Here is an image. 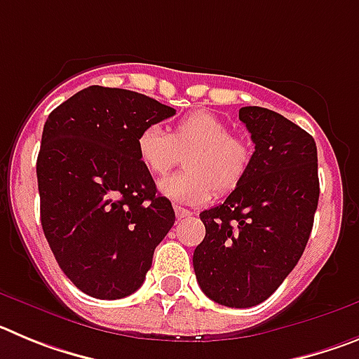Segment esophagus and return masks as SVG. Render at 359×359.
I'll list each match as a JSON object with an SVG mask.
<instances>
[{"instance_id": "34e87169", "label": "esophagus", "mask_w": 359, "mask_h": 359, "mask_svg": "<svg viewBox=\"0 0 359 359\" xmlns=\"http://www.w3.org/2000/svg\"><path fill=\"white\" fill-rule=\"evenodd\" d=\"M174 212H176V217L177 219H185V217H190V215H192V212L190 210H187V208H183V207H174Z\"/></svg>"}]
</instances>
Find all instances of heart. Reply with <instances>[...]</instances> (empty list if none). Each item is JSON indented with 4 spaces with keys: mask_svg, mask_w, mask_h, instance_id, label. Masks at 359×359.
<instances>
[{
    "mask_svg": "<svg viewBox=\"0 0 359 359\" xmlns=\"http://www.w3.org/2000/svg\"><path fill=\"white\" fill-rule=\"evenodd\" d=\"M136 151L145 169L163 174L185 158L187 172L165 176L158 189L165 198L182 205H203L219 192H231L252 165L250 144L231 135L226 122L207 111H196L174 123L167 133L158 123H149L136 138Z\"/></svg>",
    "mask_w": 359,
    "mask_h": 359,
    "instance_id": "heart-1",
    "label": "heart"
}]
</instances>
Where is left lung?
<instances>
[{"label": "left lung", "instance_id": "1", "mask_svg": "<svg viewBox=\"0 0 359 359\" xmlns=\"http://www.w3.org/2000/svg\"><path fill=\"white\" fill-rule=\"evenodd\" d=\"M255 144L248 174L223 205L199 214L194 250L203 293L226 307H253L275 293L300 261L318 207L315 138L266 107L239 109Z\"/></svg>", "mask_w": 359, "mask_h": 359}]
</instances>
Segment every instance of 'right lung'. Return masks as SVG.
I'll use <instances>...</instances> for the list:
<instances>
[{"instance_id": "add662e5", "label": "right lung", "mask_w": 359, "mask_h": 359, "mask_svg": "<svg viewBox=\"0 0 359 359\" xmlns=\"http://www.w3.org/2000/svg\"><path fill=\"white\" fill-rule=\"evenodd\" d=\"M176 109L147 95L90 86L44 122L37 187L44 237L66 277L100 300L144 284L154 248L174 224L136 138Z\"/></svg>"}]
</instances>
